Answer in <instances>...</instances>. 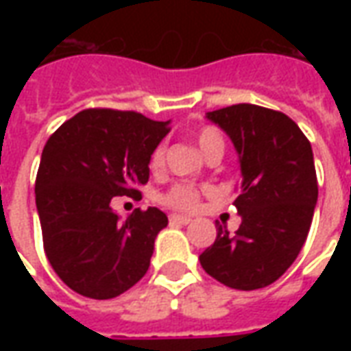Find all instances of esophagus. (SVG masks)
Masks as SVG:
<instances>
[{
    "label": "esophagus",
    "mask_w": 351,
    "mask_h": 351,
    "mask_svg": "<svg viewBox=\"0 0 351 351\" xmlns=\"http://www.w3.org/2000/svg\"><path fill=\"white\" fill-rule=\"evenodd\" d=\"M169 220H171V223H180V226H186V223H190L191 221L188 216H178V214H171Z\"/></svg>",
    "instance_id": "1"
}]
</instances>
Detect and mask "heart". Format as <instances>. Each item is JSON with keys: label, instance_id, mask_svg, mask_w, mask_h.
<instances>
[{"label": "heart", "instance_id": "heart-1", "mask_svg": "<svg viewBox=\"0 0 351 351\" xmlns=\"http://www.w3.org/2000/svg\"><path fill=\"white\" fill-rule=\"evenodd\" d=\"M195 143L201 148V152L208 156L214 154H220L223 156L226 150V141L221 131L216 125H203L199 128L195 133ZM163 158H165V146L158 145L150 154V160L148 165L152 171H160L163 167ZM161 203L169 208H175V210H193L199 203V190L193 186H186V184H176L171 190H167L161 195Z\"/></svg>", "mask_w": 351, "mask_h": 351}]
</instances>
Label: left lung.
Instances as JSON below:
<instances>
[{
  "label": "left lung",
  "mask_w": 351,
  "mask_h": 351,
  "mask_svg": "<svg viewBox=\"0 0 351 351\" xmlns=\"http://www.w3.org/2000/svg\"><path fill=\"white\" fill-rule=\"evenodd\" d=\"M233 141L243 180L233 205L241 226L229 235L216 221V241L201 267L233 289H259L291 267L306 241L317 201L310 141L280 110L239 103L206 112Z\"/></svg>",
  "instance_id": "8db88e82"
}]
</instances>
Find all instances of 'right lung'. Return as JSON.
Instances as JSON below:
<instances>
[{"label":"right lung","instance_id":"1","mask_svg":"<svg viewBox=\"0 0 351 351\" xmlns=\"http://www.w3.org/2000/svg\"><path fill=\"white\" fill-rule=\"evenodd\" d=\"M169 130V122L133 110L86 108L47 141L35 205L47 259L73 291L112 299L148 271L167 216L150 206L120 221L110 201L141 195L138 186L150 176V154Z\"/></svg>","mask_w":351,"mask_h":351}]
</instances>
